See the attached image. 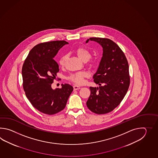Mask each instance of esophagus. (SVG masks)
<instances>
[{
    "label": "esophagus",
    "instance_id": "1",
    "mask_svg": "<svg viewBox=\"0 0 158 158\" xmlns=\"http://www.w3.org/2000/svg\"><path fill=\"white\" fill-rule=\"evenodd\" d=\"M80 89L81 87L79 86H77V85H74L73 86L74 90H78V89Z\"/></svg>",
    "mask_w": 158,
    "mask_h": 158
}]
</instances>
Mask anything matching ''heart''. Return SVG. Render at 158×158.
I'll return each instance as SVG.
<instances>
[{
  "label": "heart",
  "instance_id": "obj_1",
  "mask_svg": "<svg viewBox=\"0 0 158 158\" xmlns=\"http://www.w3.org/2000/svg\"><path fill=\"white\" fill-rule=\"evenodd\" d=\"M75 54L80 60L84 62L87 61L91 57L90 52L84 47H78L74 51ZM67 60V55H63L60 57L59 63L61 66H63ZM87 77V73L85 72H78L71 74L68 77L69 80L72 81L76 84H81L84 83V78Z\"/></svg>",
  "mask_w": 158,
  "mask_h": 158
}]
</instances>
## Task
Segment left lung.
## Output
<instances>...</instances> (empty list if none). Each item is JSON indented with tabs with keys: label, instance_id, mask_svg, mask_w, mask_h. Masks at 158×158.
<instances>
[{
	"label": "left lung",
	"instance_id": "1",
	"mask_svg": "<svg viewBox=\"0 0 158 158\" xmlns=\"http://www.w3.org/2000/svg\"><path fill=\"white\" fill-rule=\"evenodd\" d=\"M96 42L103 48V54L96 73L93 75L99 87H90L86 105L97 114L111 112L121 103L130 84L129 65L121 48L107 38L93 37L86 41Z\"/></svg>",
	"mask_w": 158,
	"mask_h": 158
}]
</instances>
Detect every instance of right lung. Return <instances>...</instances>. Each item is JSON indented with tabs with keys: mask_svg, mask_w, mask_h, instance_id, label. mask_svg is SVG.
Here are the masks:
<instances>
[{
	"mask_svg": "<svg viewBox=\"0 0 158 158\" xmlns=\"http://www.w3.org/2000/svg\"><path fill=\"white\" fill-rule=\"evenodd\" d=\"M67 44L65 40L38 44L30 50L23 66V87L27 98L34 107L45 114H54L62 111L73 90L67 84H62L61 89L51 87L59 71L54 58Z\"/></svg>",
	"mask_w": 158,
	"mask_h": 158,
	"instance_id": "add662e5",
	"label": "right lung"
}]
</instances>
